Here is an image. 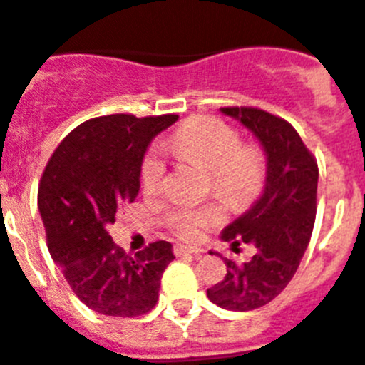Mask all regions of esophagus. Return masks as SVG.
<instances>
[{
  "label": "esophagus",
  "mask_w": 365,
  "mask_h": 365,
  "mask_svg": "<svg viewBox=\"0 0 365 365\" xmlns=\"http://www.w3.org/2000/svg\"><path fill=\"white\" fill-rule=\"evenodd\" d=\"M173 252H175V256H186V254H192V256H201L202 248L186 247V245H175V247H173Z\"/></svg>",
  "instance_id": "obj_1"
}]
</instances>
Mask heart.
<instances>
[{"instance_id":"b5f03b06","label":"heart","mask_w":365,"mask_h":365,"mask_svg":"<svg viewBox=\"0 0 365 365\" xmlns=\"http://www.w3.org/2000/svg\"><path fill=\"white\" fill-rule=\"evenodd\" d=\"M170 150L208 168L212 190L225 202L241 208L254 201L265 186V155L256 144L241 143L240 131L215 117H201L182 124L168 140ZM166 164L159 148H150L140 164V185L146 193L163 186ZM217 202L202 206L177 205L166 214V225L179 237L199 240L208 228L222 221Z\"/></svg>"}]
</instances>
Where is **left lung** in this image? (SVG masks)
<instances>
[{
  "instance_id": "left-lung-1",
  "label": "left lung",
  "mask_w": 365,
  "mask_h": 365,
  "mask_svg": "<svg viewBox=\"0 0 365 365\" xmlns=\"http://www.w3.org/2000/svg\"><path fill=\"white\" fill-rule=\"evenodd\" d=\"M252 131L267 155L261 197L221 234L232 247H256L252 259L228 270L206 291L212 303L228 311H252L272 302L289 285L311 241L316 217L318 164L302 137L283 118L257 108H221Z\"/></svg>"
}]
</instances>
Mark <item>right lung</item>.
<instances>
[{"label": "right lung", "mask_w": 365, "mask_h": 365, "mask_svg": "<svg viewBox=\"0 0 365 365\" xmlns=\"http://www.w3.org/2000/svg\"><path fill=\"white\" fill-rule=\"evenodd\" d=\"M177 115H109L74 128L41 175L38 208L47 247L73 292L106 316L133 318L159 299L172 243L153 241L135 256L113 243L108 227L140 190V164L155 135Z\"/></svg>", "instance_id": "obj_1"}]
</instances>
